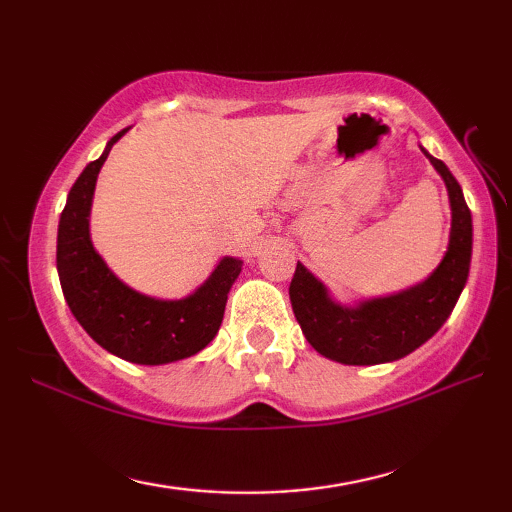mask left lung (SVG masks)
<instances>
[{
  "label": "left lung",
  "mask_w": 512,
  "mask_h": 512,
  "mask_svg": "<svg viewBox=\"0 0 512 512\" xmlns=\"http://www.w3.org/2000/svg\"><path fill=\"white\" fill-rule=\"evenodd\" d=\"M424 151V149H422ZM452 203V235L443 262L429 280L397 296L341 307L329 300L327 289L298 262L289 284L293 314L307 341L327 359L348 366H372L402 359L429 341L452 314L467 282L472 259V214L463 189L443 160L433 158Z\"/></svg>",
  "instance_id": "left-lung-1"
}]
</instances>
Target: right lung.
<instances>
[{
	"instance_id": "right-lung-1",
	"label": "right lung",
	"mask_w": 512,
	"mask_h": 512,
	"mask_svg": "<svg viewBox=\"0 0 512 512\" xmlns=\"http://www.w3.org/2000/svg\"><path fill=\"white\" fill-rule=\"evenodd\" d=\"M108 142L69 189L58 223L56 266L60 287L81 327L103 350L142 366L187 359L219 332L241 259L225 257L201 289L183 300H155L128 289L103 264L90 241V205L99 169L121 135Z\"/></svg>"
}]
</instances>
